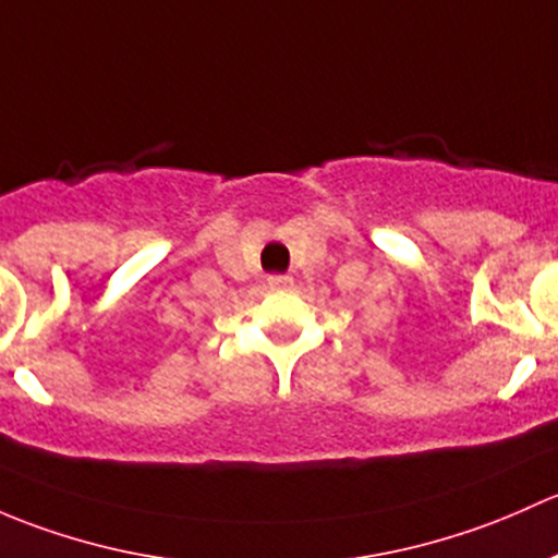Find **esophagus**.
<instances>
[{"label": "esophagus", "instance_id": "1", "mask_svg": "<svg viewBox=\"0 0 558 558\" xmlns=\"http://www.w3.org/2000/svg\"><path fill=\"white\" fill-rule=\"evenodd\" d=\"M268 281H271V287H284L290 284V277H271Z\"/></svg>", "mask_w": 558, "mask_h": 558}]
</instances>
